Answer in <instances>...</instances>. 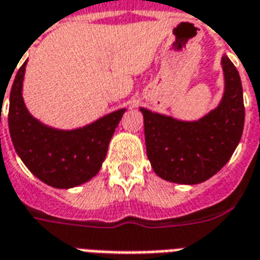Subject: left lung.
<instances>
[{
    "label": "left lung",
    "instance_id": "1",
    "mask_svg": "<svg viewBox=\"0 0 260 260\" xmlns=\"http://www.w3.org/2000/svg\"><path fill=\"white\" fill-rule=\"evenodd\" d=\"M225 90L216 110L199 121L185 122L141 108L147 158L154 173L170 182L201 184L223 169L244 131L245 107L238 71L221 59Z\"/></svg>",
    "mask_w": 260,
    "mask_h": 260
}]
</instances>
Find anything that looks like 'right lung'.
<instances>
[{"label":"right lung","mask_w":260,"mask_h":260,"mask_svg":"<svg viewBox=\"0 0 260 260\" xmlns=\"http://www.w3.org/2000/svg\"><path fill=\"white\" fill-rule=\"evenodd\" d=\"M26 62L15 76L9 94L11 139L22 161L37 178L54 188H72L93 178L102 169L108 143L125 110L108 114L74 131L43 125L25 107L22 83Z\"/></svg>","instance_id":"add662e5"}]
</instances>
